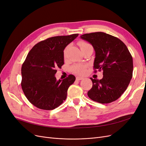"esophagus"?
I'll use <instances>...</instances> for the list:
<instances>
[{
	"label": "esophagus",
	"instance_id": "esophagus-1",
	"mask_svg": "<svg viewBox=\"0 0 146 146\" xmlns=\"http://www.w3.org/2000/svg\"><path fill=\"white\" fill-rule=\"evenodd\" d=\"M83 78L82 77H76V80H83Z\"/></svg>",
	"mask_w": 146,
	"mask_h": 146
}]
</instances>
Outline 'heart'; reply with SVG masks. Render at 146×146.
<instances>
[{"label": "heart", "instance_id": "1", "mask_svg": "<svg viewBox=\"0 0 146 146\" xmlns=\"http://www.w3.org/2000/svg\"><path fill=\"white\" fill-rule=\"evenodd\" d=\"M78 45L80 47V49L82 50L85 49V48L91 47V45L90 44L85 41H80L78 42ZM66 50H64V55H65ZM87 66L86 64H75L71 67L72 71L78 75H83L86 72Z\"/></svg>", "mask_w": 146, "mask_h": 146}]
</instances>
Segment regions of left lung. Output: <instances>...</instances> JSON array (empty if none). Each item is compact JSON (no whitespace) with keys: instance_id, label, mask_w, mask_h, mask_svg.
I'll use <instances>...</instances> for the list:
<instances>
[{"instance_id":"1","label":"left lung","mask_w":146,"mask_h":146,"mask_svg":"<svg viewBox=\"0 0 146 146\" xmlns=\"http://www.w3.org/2000/svg\"><path fill=\"white\" fill-rule=\"evenodd\" d=\"M91 43L96 52L94 69L103 70L101 80L90 78L91 89L89 98L100 104L116 100L129 86L133 76V58L121 40L104 32L84 34L80 36Z\"/></svg>"}]
</instances>
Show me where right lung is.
<instances>
[{"instance_id": "1", "label": "right lung", "mask_w": 146, "mask_h": 146, "mask_svg": "<svg viewBox=\"0 0 146 146\" xmlns=\"http://www.w3.org/2000/svg\"><path fill=\"white\" fill-rule=\"evenodd\" d=\"M78 34L48 38L35 44L22 66V89L26 98L35 107L52 110L62 104L68 90L76 80L69 75L56 80L57 69L64 64V49Z\"/></svg>"}]
</instances>
